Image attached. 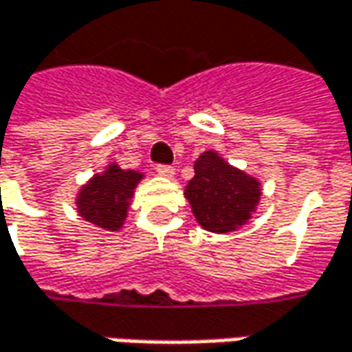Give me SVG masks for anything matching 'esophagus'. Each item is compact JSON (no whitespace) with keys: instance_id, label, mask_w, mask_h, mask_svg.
I'll use <instances>...</instances> for the list:
<instances>
[{"instance_id":"obj_1","label":"esophagus","mask_w":352,"mask_h":352,"mask_svg":"<svg viewBox=\"0 0 352 352\" xmlns=\"http://www.w3.org/2000/svg\"><path fill=\"white\" fill-rule=\"evenodd\" d=\"M157 173L163 177H173L175 175V169L171 165H157Z\"/></svg>"}]
</instances>
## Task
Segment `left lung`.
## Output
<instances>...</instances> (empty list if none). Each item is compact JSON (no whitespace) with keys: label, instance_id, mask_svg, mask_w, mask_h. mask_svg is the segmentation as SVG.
Returning a JSON list of instances; mask_svg holds the SVG:
<instances>
[{"label":"left lung","instance_id":"8db88e82","mask_svg":"<svg viewBox=\"0 0 352 352\" xmlns=\"http://www.w3.org/2000/svg\"><path fill=\"white\" fill-rule=\"evenodd\" d=\"M193 169L195 175L185 187V197L197 223L213 234L245 226L260 204V181L230 165L217 151L201 153Z\"/></svg>","mask_w":352,"mask_h":352}]
</instances>
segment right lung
I'll return each instance as SVG.
<instances>
[{
	"label": "right lung",
	"instance_id": "obj_1",
	"mask_svg": "<svg viewBox=\"0 0 352 352\" xmlns=\"http://www.w3.org/2000/svg\"><path fill=\"white\" fill-rule=\"evenodd\" d=\"M143 173L133 169H120L111 163L102 173L90 177L76 195V209L82 219L96 228L116 232L122 228L131 199Z\"/></svg>",
	"mask_w": 352,
	"mask_h": 352
}]
</instances>
